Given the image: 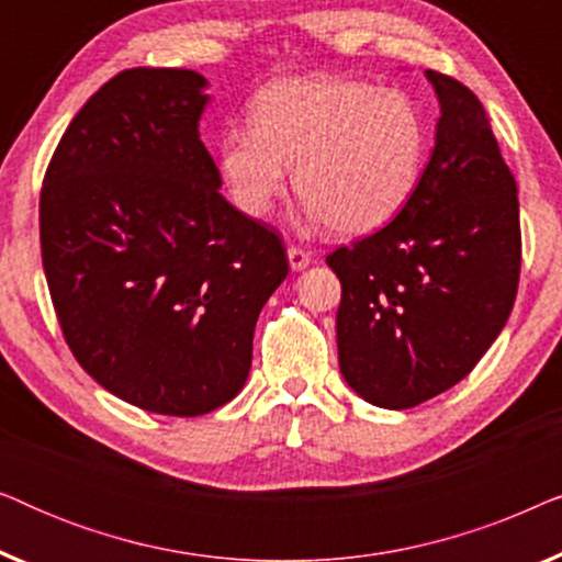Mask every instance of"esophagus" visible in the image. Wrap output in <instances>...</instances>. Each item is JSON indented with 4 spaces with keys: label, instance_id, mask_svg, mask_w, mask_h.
Returning a JSON list of instances; mask_svg holds the SVG:
<instances>
[{
    "label": "esophagus",
    "instance_id": "34e87169",
    "mask_svg": "<svg viewBox=\"0 0 562 562\" xmlns=\"http://www.w3.org/2000/svg\"><path fill=\"white\" fill-rule=\"evenodd\" d=\"M289 263L291 271H304V268L312 263V256L306 250L296 248V245H289Z\"/></svg>",
    "mask_w": 562,
    "mask_h": 562
}]
</instances>
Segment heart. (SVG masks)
Segmentation results:
<instances>
[{
  "label": "heart",
  "mask_w": 562,
  "mask_h": 562,
  "mask_svg": "<svg viewBox=\"0 0 562 562\" xmlns=\"http://www.w3.org/2000/svg\"><path fill=\"white\" fill-rule=\"evenodd\" d=\"M250 122L217 143L227 194L250 217L273 210L294 166L314 225L366 235L404 210L425 168V114L396 89L327 76L279 81L256 97Z\"/></svg>",
  "instance_id": "1"
}]
</instances>
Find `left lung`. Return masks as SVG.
I'll list each match as a JSON object with an SVG mask.
<instances>
[{
	"mask_svg": "<svg viewBox=\"0 0 562 562\" xmlns=\"http://www.w3.org/2000/svg\"><path fill=\"white\" fill-rule=\"evenodd\" d=\"M440 99L435 150L414 194L379 233L337 248V356L348 386L409 409L473 371L519 286L517 181L465 83L427 71Z\"/></svg>",
	"mask_w": 562,
	"mask_h": 562,
	"instance_id": "8db88e82",
	"label": "left lung"
}]
</instances>
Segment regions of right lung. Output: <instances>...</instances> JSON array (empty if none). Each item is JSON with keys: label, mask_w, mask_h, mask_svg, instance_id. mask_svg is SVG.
Wrapping results in <instances>:
<instances>
[{"label": "right lung", "mask_w": 562, "mask_h": 562, "mask_svg": "<svg viewBox=\"0 0 562 562\" xmlns=\"http://www.w3.org/2000/svg\"><path fill=\"white\" fill-rule=\"evenodd\" d=\"M187 68H127L60 137L41 191V250L79 366L168 417L227 404L252 333L289 273L276 229L220 194L199 140L210 97Z\"/></svg>", "instance_id": "obj_1"}]
</instances>
